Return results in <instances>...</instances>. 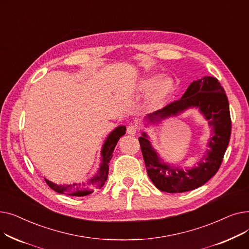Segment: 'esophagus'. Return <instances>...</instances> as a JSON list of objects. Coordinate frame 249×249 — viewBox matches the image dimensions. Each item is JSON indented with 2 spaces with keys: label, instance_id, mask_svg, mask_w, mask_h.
Masks as SVG:
<instances>
[{
  "label": "esophagus",
  "instance_id": "esophagus-1",
  "mask_svg": "<svg viewBox=\"0 0 249 249\" xmlns=\"http://www.w3.org/2000/svg\"><path fill=\"white\" fill-rule=\"evenodd\" d=\"M138 130H139L138 125H136V124H131V125H129V126L127 127V133L130 134V135H135V134L138 132Z\"/></svg>",
  "mask_w": 249,
  "mask_h": 249
}]
</instances>
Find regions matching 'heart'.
Segmentation results:
<instances>
[{"mask_svg": "<svg viewBox=\"0 0 249 249\" xmlns=\"http://www.w3.org/2000/svg\"><path fill=\"white\" fill-rule=\"evenodd\" d=\"M153 80L152 78H148V80H145L143 81L142 83V89H149L152 84H153ZM173 85H172V82L168 81V80H163V81H160L158 85H156L154 87V90H153V97L155 99H160L162 97H164L169 90H171Z\"/></svg>", "mask_w": 249, "mask_h": 249, "instance_id": "1", "label": "heart"}]
</instances>
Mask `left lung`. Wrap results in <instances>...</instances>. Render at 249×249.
Returning <instances> with one entry per match:
<instances>
[{
  "label": "left lung",
  "instance_id": "left-lung-1",
  "mask_svg": "<svg viewBox=\"0 0 249 249\" xmlns=\"http://www.w3.org/2000/svg\"><path fill=\"white\" fill-rule=\"evenodd\" d=\"M189 107H199L213 128L207 154L197 167L182 171L161 163L150 145L145 133L138 138L149 178L159 190L166 193H184L197 189L216 175L221 166L231 135V117L227 96L214 76L194 81L180 99L172 102L162 110L149 115V120L177 115Z\"/></svg>",
  "mask_w": 249,
  "mask_h": 249
}]
</instances>
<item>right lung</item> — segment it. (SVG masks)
Masks as SVG:
<instances>
[{
    "label": "right lung",
    "instance_id": "right-lung-1",
    "mask_svg": "<svg viewBox=\"0 0 249 249\" xmlns=\"http://www.w3.org/2000/svg\"><path fill=\"white\" fill-rule=\"evenodd\" d=\"M126 127L125 126H119L117 127L114 131L108 136V138L105 141V144L102 149V156L103 160L101 167L99 169L98 174L91 178L88 184H73V185H67V186H58L56 184H53L50 180L45 179L46 184L53 191L59 193V194H67L71 196H76V197H83V196H87L90 193H93L95 189H101L105 181L107 180L108 178V171L109 166L108 163L113 156V151L115 149V146L117 144L118 140L120 139L121 136L125 134Z\"/></svg>",
    "mask_w": 249,
    "mask_h": 249
}]
</instances>
